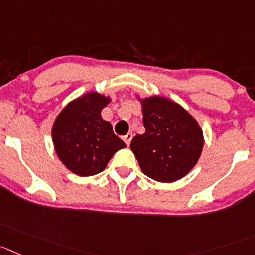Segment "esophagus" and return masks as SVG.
<instances>
[{
    "instance_id": "1",
    "label": "esophagus",
    "mask_w": 255,
    "mask_h": 255,
    "mask_svg": "<svg viewBox=\"0 0 255 255\" xmlns=\"http://www.w3.org/2000/svg\"><path fill=\"white\" fill-rule=\"evenodd\" d=\"M123 139H124V141H125V144L129 146L130 142H131V139H132V134H131V132H129V134H126L125 136L123 137Z\"/></svg>"
}]
</instances>
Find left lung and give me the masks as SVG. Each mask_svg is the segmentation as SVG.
<instances>
[{"mask_svg": "<svg viewBox=\"0 0 255 255\" xmlns=\"http://www.w3.org/2000/svg\"><path fill=\"white\" fill-rule=\"evenodd\" d=\"M145 132L130 147L142 173L160 183L184 178L195 166L204 146L198 121L179 104L162 96L140 100Z\"/></svg>", "mask_w": 255, "mask_h": 255, "instance_id": "obj_1", "label": "left lung"}]
</instances>
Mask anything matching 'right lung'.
Wrapping results in <instances>:
<instances>
[{
  "label": "right lung",
  "instance_id": "add662e5",
  "mask_svg": "<svg viewBox=\"0 0 255 255\" xmlns=\"http://www.w3.org/2000/svg\"><path fill=\"white\" fill-rule=\"evenodd\" d=\"M109 96L91 91L67 104L52 125V141L61 162L79 176L101 173L118 150L126 146L101 118Z\"/></svg>",
  "mask_w": 255,
  "mask_h": 255
}]
</instances>
